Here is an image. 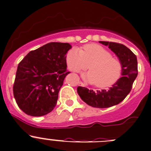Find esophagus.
Masks as SVG:
<instances>
[{"label":"esophagus","instance_id":"34e87169","mask_svg":"<svg viewBox=\"0 0 151 151\" xmlns=\"http://www.w3.org/2000/svg\"><path fill=\"white\" fill-rule=\"evenodd\" d=\"M79 84H80V86H84V84H83V83H81V82H80V83H79Z\"/></svg>","mask_w":151,"mask_h":151}]
</instances>
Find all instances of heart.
<instances>
[{"label":"heart","instance_id":"heart-1","mask_svg":"<svg viewBox=\"0 0 151 151\" xmlns=\"http://www.w3.org/2000/svg\"><path fill=\"white\" fill-rule=\"evenodd\" d=\"M111 53L100 45H85L83 49L73 48L66 55V63L75 72L89 71L85 75L86 80L94 83L98 88H108L114 85L121 77L122 65L118 58L111 57Z\"/></svg>","mask_w":151,"mask_h":151}]
</instances>
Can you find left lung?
<instances>
[{
	"instance_id": "obj_1",
	"label": "left lung",
	"mask_w": 151,
	"mask_h": 151,
	"mask_svg": "<svg viewBox=\"0 0 151 151\" xmlns=\"http://www.w3.org/2000/svg\"><path fill=\"white\" fill-rule=\"evenodd\" d=\"M116 54L122 65V77L108 90L93 91L78 86L77 93L86 103L93 108H105L120 103L130 93L138 74L137 56L124 45L113 42L99 41Z\"/></svg>"
}]
</instances>
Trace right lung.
Instances as JSON below:
<instances>
[{
  "instance_id": "1",
  "label": "right lung",
  "mask_w": 151,
  "mask_h": 151,
  "mask_svg": "<svg viewBox=\"0 0 151 151\" xmlns=\"http://www.w3.org/2000/svg\"><path fill=\"white\" fill-rule=\"evenodd\" d=\"M69 43H47L31 51L18 64L13 94L26 114L41 116L56 106L58 93L67 74L66 55Z\"/></svg>"
}]
</instances>
